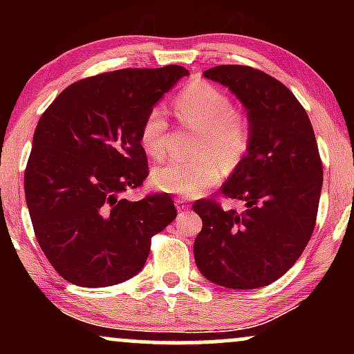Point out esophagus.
I'll return each mask as SVG.
<instances>
[{"instance_id":"esophagus-1","label":"esophagus","mask_w":354,"mask_h":354,"mask_svg":"<svg viewBox=\"0 0 354 354\" xmlns=\"http://www.w3.org/2000/svg\"><path fill=\"white\" fill-rule=\"evenodd\" d=\"M176 208H178V211H186L189 208V203L188 201H185V200H181V198H176Z\"/></svg>"}]
</instances>
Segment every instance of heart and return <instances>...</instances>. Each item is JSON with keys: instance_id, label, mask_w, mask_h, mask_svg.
I'll return each instance as SVG.
<instances>
[{"instance_id": "obj_1", "label": "heart", "mask_w": 354, "mask_h": 354, "mask_svg": "<svg viewBox=\"0 0 354 354\" xmlns=\"http://www.w3.org/2000/svg\"><path fill=\"white\" fill-rule=\"evenodd\" d=\"M176 115L185 124L203 131L198 143V160H169L156 166L151 181L166 193L193 198L218 185L225 169H234L246 156L251 143L250 123L223 89L206 81H194L174 98ZM168 120L163 108L146 113L140 128V143L153 158L166 151Z\"/></svg>"}]
</instances>
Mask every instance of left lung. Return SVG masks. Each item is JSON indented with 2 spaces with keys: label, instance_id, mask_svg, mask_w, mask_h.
Masks as SVG:
<instances>
[{
  "label": "left lung",
  "instance_id": "obj_1",
  "mask_svg": "<svg viewBox=\"0 0 354 354\" xmlns=\"http://www.w3.org/2000/svg\"><path fill=\"white\" fill-rule=\"evenodd\" d=\"M205 78L230 89L246 108L251 143L221 186L245 203L238 213L198 200L203 228L194 261L209 281L256 290L295 265L310 241L318 214L323 165L310 118L293 93L266 73L241 64L206 70Z\"/></svg>",
  "mask_w": 354,
  "mask_h": 354
}]
</instances>
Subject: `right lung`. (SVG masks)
Returning a JSON list of instances; mask_svg holds the SVG:
<instances>
[{
	"label": "right lung",
	"mask_w": 354,
	"mask_h": 354,
	"mask_svg": "<svg viewBox=\"0 0 354 354\" xmlns=\"http://www.w3.org/2000/svg\"><path fill=\"white\" fill-rule=\"evenodd\" d=\"M188 75L178 64L103 73L70 84L39 118L24 194L35 236L66 281L104 288L133 278L151 238L176 218L168 193L121 196L148 176L146 113Z\"/></svg>",
	"instance_id": "1"
}]
</instances>
